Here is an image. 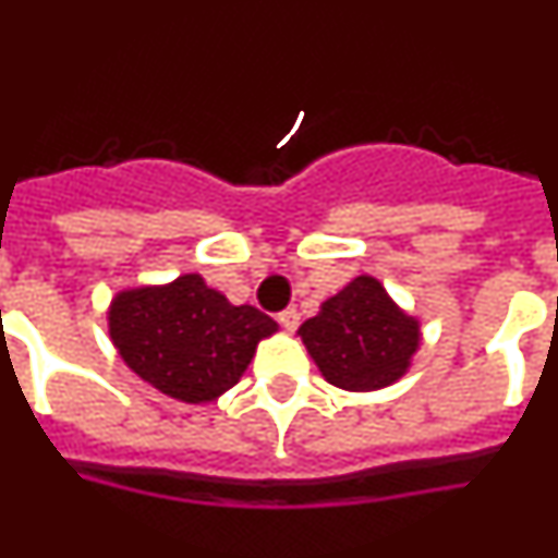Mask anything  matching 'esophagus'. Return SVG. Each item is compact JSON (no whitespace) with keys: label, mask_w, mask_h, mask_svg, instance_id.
Segmentation results:
<instances>
[{"label":"esophagus","mask_w":558,"mask_h":558,"mask_svg":"<svg viewBox=\"0 0 558 558\" xmlns=\"http://www.w3.org/2000/svg\"><path fill=\"white\" fill-rule=\"evenodd\" d=\"M299 322H302V318H299L295 307H288V310H282V313H279V324H282L288 332H293V329L299 327Z\"/></svg>","instance_id":"34e87169"}]
</instances>
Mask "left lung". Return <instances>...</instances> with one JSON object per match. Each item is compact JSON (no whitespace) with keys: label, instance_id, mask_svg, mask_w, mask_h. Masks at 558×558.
Returning <instances> with one entry per match:
<instances>
[{"label":"left lung","instance_id":"obj_1","mask_svg":"<svg viewBox=\"0 0 558 558\" xmlns=\"http://www.w3.org/2000/svg\"><path fill=\"white\" fill-rule=\"evenodd\" d=\"M299 335L329 386L368 393L411 372L422 322L399 307L379 279L363 274L322 302Z\"/></svg>","mask_w":558,"mask_h":558}]
</instances>
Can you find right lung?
<instances>
[{
  "mask_svg": "<svg viewBox=\"0 0 558 558\" xmlns=\"http://www.w3.org/2000/svg\"><path fill=\"white\" fill-rule=\"evenodd\" d=\"M113 349L136 377L186 405H209L240 383L259 340L279 324L251 304H231L201 274L125 288L108 304Z\"/></svg>",
  "mask_w": 558,
  "mask_h": 558,
  "instance_id": "obj_1",
  "label": "right lung"
}]
</instances>
